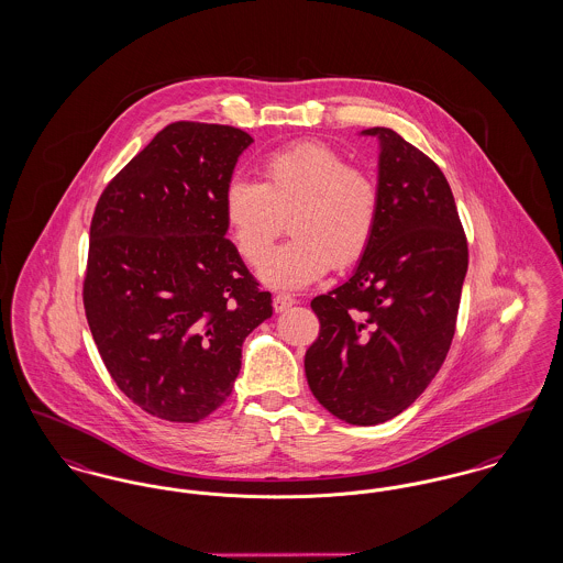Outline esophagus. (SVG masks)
<instances>
[{
    "label": "esophagus",
    "instance_id": "34e87169",
    "mask_svg": "<svg viewBox=\"0 0 563 563\" xmlns=\"http://www.w3.org/2000/svg\"><path fill=\"white\" fill-rule=\"evenodd\" d=\"M296 300L290 295H275L273 296V309L277 311V313H282V311H286V309H290L292 305H295Z\"/></svg>",
    "mask_w": 563,
    "mask_h": 563
}]
</instances>
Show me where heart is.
Masks as SVG:
<instances>
[{"label": "heart", "instance_id": "1", "mask_svg": "<svg viewBox=\"0 0 563 563\" xmlns=\"http://www.w3.org/2000/svg\"><path fill=\"white\" fill-rule=\"evenodd\" d=\"M261 181L235 178L222 199L224 222L247 265H261L288 217L296 235L261 267V277L298 290L332 265L350 267L368 250L379 222V188L364 169L324 142L273 150L258 163Z\"/></svg>", "mask_w": 563, "mask_h": 563}]
</instances>
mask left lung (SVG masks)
I'll return each instance as SVG.
<instances>
[{
    "label": "left lung",
    "instance_id": "left-lung-1",
    "mask_svg": "<svg viewBox=\"0 0 563 563\" xmlns=\"http://www.w3.org/2000/svg\"><path fill=\"white\" fill-rule=\"evenodd\" d=\"M379 140V222L354 275L316 296L305 354L318 402L354 426L402 413L443 366L468 271V243L439 165L396 131Z\"/></svg>",
    "mask_w": 563,
    "mask_h": 563
}]
</instances>
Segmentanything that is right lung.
Returning <instances> with one entry per match:
<instances>
[{"label":"right lung","instance_id":"obj_1","mask_svg":"<svg viewBox=\"0 0 563 563\" xmlns=\"http://www.w3.org/2000/svg\"><path fill=\"white\" fill-rule=\"evenodd\" d=\"M252 142L229 124L172 122L92 213L82 290L92 339L120 391L167 421H201L231 396L245 336L273 313L222 209Z\"/></svg>","mask_w":563,"mask_h":563}]
</instances>
